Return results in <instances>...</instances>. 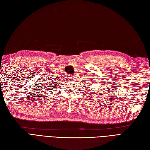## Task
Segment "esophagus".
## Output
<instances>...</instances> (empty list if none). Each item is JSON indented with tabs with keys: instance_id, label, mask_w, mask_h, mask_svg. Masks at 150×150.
<instances>
[{
	"instance_id": "esophagus-1",
	"label": "esophagus",
	"mask_w": 150,
	"mask_h": 150,
	"mask_svg": "<svg viewBox=\"0 0 150 150\" xmlns=\"http://www.w3.org/2000/svg\"><path fill=\"white\" fill-rule=\"evenodd\" d=\"M69 80H73V78H69Z\"/></svg>"
}]
</instances>
